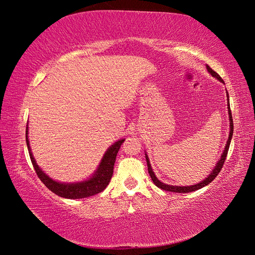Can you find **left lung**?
Masks as SVG:
<instances>
[{
  "instance_id": "left-lung-1",
  "label": "left lung",
  "mask_w": 255,
  "mask_h": 255,
  "mask_svg": "<svg viewBox=\"0 0 255 255\" xmlns=\"http://www.w3.org/2000/svg\"><path fill=\"white\" fill-rule=\"evenodd\" d=\"M206 69L208 73H210L212 76H214V78L217 79L218 81L222 82L223 84H225V82H223V80L220 78L219 74L217 72H215L213 69L206 65ZM227 98H228V112H229V120H230V133H229V138H228V141H227V144L225 146V150H223L222 154H221V157L220 159L217 161V164H216V166L214 167L213 170L211 171V173L207 175V177H205V179L201 182H199L198 184H195V185H190V186H173V185H168V184H165L163 182H160L155 173L153 172L152 170V167H151V164H150V160H149V157L148 155L145 154V159H146V164H148V171H149V174L151 176V179L153 181V183L156 185V186L160 189L163 190H166V191H171V192H180V194H185V192H191V191H195V190H198L200 188H202L204 186H206V185L210 184L216 176L218 175V173L220 172L221 168L223 166V164H225L226 161V157L228 155V151H229V148H230V143H231V139H232V136H233V119H232V114H231V109H230V99H229V94L227 91Z\"/></svg>"
}]
</instances>
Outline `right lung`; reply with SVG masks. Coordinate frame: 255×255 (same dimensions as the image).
Returning <instances> with one entry per match:
<instances>
[{
  "label": "right lung",
  "instance_id": "obj_1",
  "mask_svg": "<svg viewBox=\"0 0 255 255\" xmlns=\"http://www.w3.org/2000/svg\"><path fill=\"white\" fill-rule=\"evenodd\" d=\"M27 135H28V127H26V133H25L26 144H27L30 160H32V164L35 168V171L38 177H39L41 182L52 192H54V194L61 198H66V199L88 198L103 191L111 182L113 172H114L116 156H117V153L120 149L122 142L126 140V139H119L118 141L113 143L110 148L106 150L101 161H100V165L98 166L97 170L89 177V179L81 181V182H75V183H65V182H58L51 179V177L44 171H42V169L37 165L32 153V150H30Z\"/></svg>",
  "mask_w": 255,
  "mask_h": 255
}]
</instances>
